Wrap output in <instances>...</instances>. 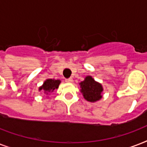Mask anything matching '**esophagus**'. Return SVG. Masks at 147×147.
<instances>
[{
  "label": "esophagus",
  "mask_w": 147,
  "mask_h": 147,
  "mask_svg": "<svg viewBox=\"0 0 147 147\" xmlns=\"http://www.w3.org/2000/svg\"><path fill=\"white\" fill-rule=\"evenodd\" d=\"M65 82H68V83H71L72 82H73V79H72L71 78H66V79H65Z\"/></svg>",
  "instance_id": "esophagus-1"
}]
</instances>
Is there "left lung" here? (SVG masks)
Instances as JSON below:
<instances>
[{"instance_id": "obj_1", "label": "left lung", "mask_w": 147, "mask_h": 147, "mask_svg": "<svg viewBox=\"0 0 147 147\" xmlns=\"http://www.w3.org/2000/svg\"><path fill=\"white\" fill-rule=\"evenodd\" d=\"M81 92L85 100L90 102H95L102 98V85L92 78V76H86L85 80L80 82Z\"/></svg>"}]
</instances>
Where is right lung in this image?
I'll use <instances>...</instances> for the list:
<instances>
[{
	"label": "right lung",
	"instance_id": "right-lung-1",
	"mask_svg": "<svg viewBox=\"0 0 147 147\" xmlns=\"http://www.w3.org/2000/svg\"><path fill=\"white\" fill-rule=\"evenodd\" d=\"M61 81L55 80V79H47L45 81L43 85L41 87L39 88V91H43L45 94H48L49 92H53L55 89H57L59 88Z\"/></svg>",
	"mask_w": 147,
	"mask_h": 147
}]
</instances>
